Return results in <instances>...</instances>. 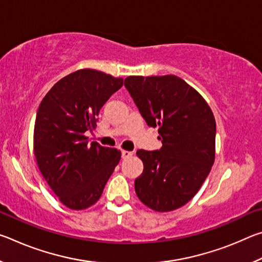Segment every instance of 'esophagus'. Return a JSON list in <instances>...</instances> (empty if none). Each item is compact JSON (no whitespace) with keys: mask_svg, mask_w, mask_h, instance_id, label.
Instances as JSON below:
<instances>
[{"mask_svg":"<svg viewBox=\"0 0 262 262\" xmlns=\"http://www.w3.org/2000/svg\"><path fill=\"white\" fill-rule=\"evenodd\" d=\"M133 156V152L132 151H126V150H122L121 151V158L122 159H127Z\"/></svg>","mask_w":262,"mask_h":262,"instance_id":"esophagus-1","label":"esophagus"}]
</instances>
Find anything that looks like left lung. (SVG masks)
<instances>
[{
  "instance_id": "obj_1",
  "label": "left lung",
  "mask_w": 262,
  "mask_h": 262,
  "mask_svg": "<svg viewBox=\"0 0 262 262\" xmlns=\"http://www.w3.org/2000/svg\"><path fill=\"white\" fill-rule=\"evenodd\" d=\"M125 86L149 127L158 128L162 148L137 150L143 172L135 179L137 198L156 211L186 205L215 161L216 122L209 105L174 75L129 76Z\"/></svg>"
}]
</instances>
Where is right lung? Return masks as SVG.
Returning a JSON list of instances; mask_svg holds the SVG:
<instances>
[{
	"label": "right lung",
	"mask_w": 262,
	"mask_h": 262,
	"mask_svg": "<svg viewBox=\"0 0 262 262\" xmlns=\"http://www.w3.org/2000/svg\"><path fill=\"white\" fill-rule=\"evenodd\" d=\"M122 84V78L81 69L60 79L39 105L34 156L47 184L70 209L95 205L120 161L119 150L89 144L84 133L92 130L100 108Z\"/></svg>",
	"instance_id": "obj_1"
}]
</instances>
